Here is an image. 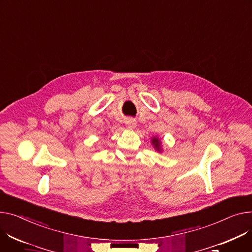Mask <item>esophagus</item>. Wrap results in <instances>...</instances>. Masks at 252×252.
<instances>
[{"mask_svg":"<svg viewBox=\"0 0 252 252\" xmlns=\"http://www.w3.org/2000/svg\"><path fill=\"white\" fill-rule=\"evenodd\" d=\"M126 128H127V129H133V128L136 127V126H137L136 122L133 121V120H131V119H128V120H126Z\"/></svg>","mask_w":252,"mask_h":252,"instance_id":"obj_1","label":"esophagus"}]
</instances>
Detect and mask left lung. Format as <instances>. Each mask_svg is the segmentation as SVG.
<instances>
[{
	"label": "left lung",
	"instance_id": "obj_1",
	"mask_svg": "<svg viewBox=\"0 0 252 252\" xmlns=\"http://www.w3.org/2000/svg\"><path fill=\"white\" fill-rule=\"evenodd\" d=\"M151 143H152V145H153V147H154V149L157 151V152H159V153H161V152H163V149H162V142H161V140L158 138V137H153L152 138V140H151Z\"/></svg>",
	"mask_w": 252,
	"mask_h": 252
}]
</instances>
